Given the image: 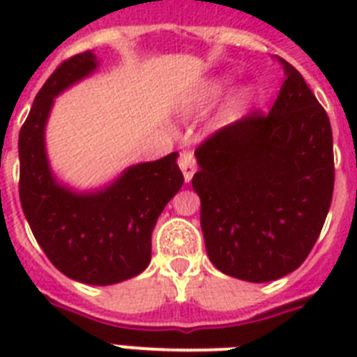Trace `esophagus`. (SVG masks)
I'll use <instances>...</instances> for the list:
<instances>
[{
	"instance_id": "34e87169",
	"label": "esophagus",
	"mask_w": 357,
	"mask_h": 357,
	"mask_svg": "<svg viewBox=\"0 0 357 357\" xmlns=\"http://www.w3.org/2000/svg\"><path fill=\"white\" fill-rule=\"evenodd\" d=\"M178 165L179 168H181V172H183L185 181L189 183L196 172V161L195 157H192V153H190V151H181L178 157Z\"/></svg>"
}]
</instances>
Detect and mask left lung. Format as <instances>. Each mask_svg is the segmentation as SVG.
<instances>
[{"label":"left lung","mask_w":357,"mask_h":357,"mask_svg":"<svg viewBox=\"0 0 357 357\" xmlns=\"http://www.w3.org/2000/svg\"><path fill=\"white\" fill-rule=\"evenodd\" d=\"M283 81L268 113L254 111L209 135L195 155L209 259L244 282L296 271L332 204L333 139L326 111L302 74L278 57Z\"/></svg>","instance_id":"8db88e82"}]
</instances>
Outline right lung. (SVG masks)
<instances>
[{"label":"right lung","mask_w":357,"mask_h":357,"mask_svg":"<svg viewBox=\"0 0 357 357\" xmlns=\"http://www.w3.org/2000/svg\"><path fill=\"white\" fill-rule=\"evenodd\" d=\"M96 55L77 53L57 66L36 94L20 129V202L47 259L64 276L113 285L144 271L151 231L183 185L178 153L128 168L100 192L77 195L59 185L47 165L44 128L53 98L96 70Z\"/></svg>","instance_id":"add662e5"}]
</instances>
